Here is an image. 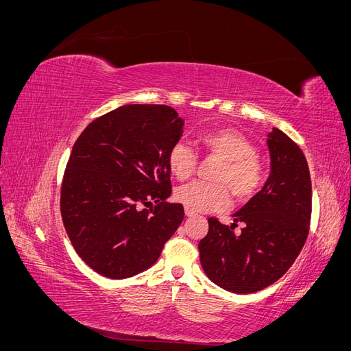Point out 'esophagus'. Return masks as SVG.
I'll list each match as a JSON object with an SVG mask.
<instances>
[{
	"instance_id": "obj_1",
	"label": "esophagus",
	"mask_w": 351,
	"mask_h": 351,
	"mask_svg": "<svg viewBox=\"0 0 351 351\" xmlns=\"http://www.w3.org/2000/svg\"><path fill=\"white\" fill-rule=\"evenodd\" d=\"M184 214H186L187 217H193V215H196V212L192 210V209H189V208H184Z\"/></svg>"
}]
</instances>
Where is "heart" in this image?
Here are the masks:
<instances>
[{
	"label": "heart",
	"instance_id": "1",
	"mask_svg": "<svg viewBox=\"0 0 351 351\" xmlns=\"http://www.w3.org/2000/svg\"><path fill=\"white\" fill-rule=\"evenodd\" d=\"M200 143L208 156L219 159L214 183L192 182L176 190L178 204L195 212L224 210L230 205V190L240 202L249 200L261 189L265 173L256 147L246 136L232 129L204 133ZM168 167L178 180L192 177L197 167V155L184 142H176L168 151Z\"/></svg>",
	"mask_w": 351,
	"mask_h": 351
}]
</instances>
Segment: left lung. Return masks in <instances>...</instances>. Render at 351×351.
<instances>
[{
	"mask_svg": "<svg viewBox=\"0 0 351 351\" xmlns=\"http://www.w3.org/2000/svg\"><path fill=\"white\" fill-rule=\"evenodd\" d=\"M267 143L271 173L261 192L232 215L230 227L209 218L199 241L208 278L231 293H254L280 280L309 234L312 183L304 154L277 127ZM237 221L243 224L239 233Z\"/></svg>",
	"mask_w": 351,
	"mask_h": 351,
	"instance_id": "1",
	"label": "left lung"
}]
</instances>
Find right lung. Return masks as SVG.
<instances>
[{"mask_svg": "<svg viewBox=\"0 0 351 351\" xmlns=\"http://www.w3.org/2000/svg\"><path fill=\"white\" fill-rule=\"evenodd\" d=\"M168 105L129 104L82 132L61 184V217L74 250L104 277L151 268L184 218L171 195L168 151L183 134ZM154 199L157 205L146 210Z\"/></svg>", "mask_w": 351, "mask_h": 351, "instance_id": "add662e5", "label": "right lung"}]
</instances>
